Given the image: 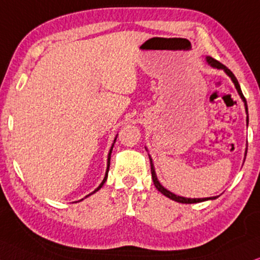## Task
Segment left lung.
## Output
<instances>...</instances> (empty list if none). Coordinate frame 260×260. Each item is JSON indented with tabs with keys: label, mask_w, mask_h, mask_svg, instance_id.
Returning a JSON list of instances; mask_svg holds the SVG:
<instances>
[{
	"label": "left lung",
	"mask_w": 260,
	"mask_h": 260,
	"mask_svg": "<svg viewBox=\"0 0 260 260\" xmlns=\"http://www.w3.org/2000/svg\"><path fill=\"white\" fill-rule=\"evenodd\" d=\"M206 62H208L209 66H211L212 68H216V70H222L224 71V73L228 75L229 78L232 79V81L234 83V86L236 88V91H238L239 96L241 97L242 102H244L245 104V110H246V114H247V117H246V123L248 124V108H247V102H246V98L244 97V94H242V91L241 88H240V85H239V81L238 79L235 78V75L233 74V72L231 70H228V68L225 67L224 64H222L221 62H218L217 60H215V58L210 57V56H206ZM247 154V149L245 151V156ZM150 157V163H151V174H152V180H153V185L156 187L157 189L159 190L160 193H162L163 196L168 197L169 199L172 200H175L177 203H182V204H193V203H200V202H205V200H213L216 199L217 197H210V198H185V197H181V196H176L174 194L173 192H170L166 188V187H163L160 185V182L158 181V179H157V175H156V172H154V167H153V162H152V158H151V156L149 154Z\"/></svg>",
	"instance_id": "1"
}]
</instances>
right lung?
<instances>
[{"label":"right lung","instance_id":"1","mask_svg":"<svg viewBox=\"0 0 260 260\" xmlns=\"http://www.w3.org/2000/svg\"><path fill=\"white\" fill-rule=\"evenodd\" d=\"M116 138H117V136H116V137H115V139H114V143H113V145H111V147H110V150H109V153H108V162H107V172H106V176H104L103 181H102V183H101V185H100V186H98V187H97V188L93 190V192H92V193H90V194H88V196H86V197H85V198H87V197H90L91 194H93V193H96V192H97V190H100V189L102 188V187H103V185H104V183H106V181H107V179H108V172H109V167H110V156H111V151H113V147H114V144H115V141H116ZM81 200H83V199H81ZM79 202H80V200H79Z\"/></svg>","mask_w":260,"mask_h":260}]
</instances>
